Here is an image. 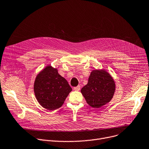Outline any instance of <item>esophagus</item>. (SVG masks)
Here are the masks:
<instances>
[{"mask_svg": "<svg viewBox=\"0 0 149 149\" xmlns=\"http://www.w3.org/2000/svg\"><path fill=\"white\" fill-rule=\"evenodd\" d=\"M73 89H74V91H79L80 89H81V86H80L79 85H78V86H77L76 87H74Z\"/></svg>", "mask_w": 149, "mask_h": 149, "instance_id": "obj_1", "label": "esophagus"}]
</instances>
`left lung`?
Instances as JSON below:
<instances>
[{
	"instance_id": "8db88e82",
	"label": "left lung",
	"mask_w": 149,
	"mask_h": 149,
	"mask_svg": "<svg viewBox=\"0 0 149 149\" xmlns=\"http://www.w3.org/2000/svg\"><path fill=\"white\" fill-rule=\"evenodd\" d=\"M114 91L115 84L109 73L104 70H95L91 73L81 93L90 106L100 108L110 101Z\"/></svg>"
}]
</instances>
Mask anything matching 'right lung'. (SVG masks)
Here are the masks:
<instances>
[{"instance_id": "add662e5", "label": "right lung", "mask_w": 149, "mask_h": 149, "mask_svg": "<svg viewBox=\"0 0 149 149\" xmlns=\"http://www.w3.org/2000/svg\"><path fill=\"white\" fill-rule=\"evenodd\" d=\"M72 90L56 68L48 65L36 77L34 91L39 104L46 109L54 110L62 106Z\"/></svg>"}]
</instances>
